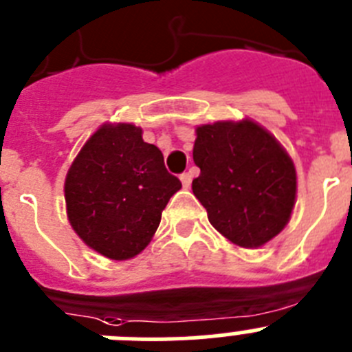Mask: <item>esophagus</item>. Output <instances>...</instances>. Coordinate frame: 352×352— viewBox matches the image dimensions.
Wrapping results in <instances>:
<instances>
[{
	"label": "esophagus",
	"mask_w": 352,
	"mask_h": 352,
	"mask_svg": "<svg viewBox=\"0 0 352 352\" xmlns=\"http://www.w3.org/2000/svg\"><path fill=\"white\" fill-rule=\"evenodd\" d=\"M179 179H182V185H183V188H188V186H190V183H192V176L188 173H183L182 176H179Z\"/></svg>",
	"instance_id": "1"
}]
</instances>
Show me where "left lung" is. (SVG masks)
I'll return each mask as SVG.
<instances>
[{
  "label": "left lung",
  "instance_id": "1",
  "mask_svg": "<svg viewBox=\"0 0 352 352\" xmlns=\"http://www.w3.org/2000/svg\"><path fill=\"white\" fill-rule=\"evenodd\" d=\"M192 190L211 226L232 245L259 248L284 231L296 204L294 162L257 121H217L195 129Z\"/></svg>",
  "mask_w": 352,
  "mask_h": 352
}]
</instances>
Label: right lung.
Masks as SVG:
<instances>
[{
    "mask_svg": "<svg viewBox=\"0 0 352 352\" xmlns=\"http://www.w3.org/2000/svg\"><path fill=\"white\" fill-rule=\"evenodd\" d=\"M179 188L160 149L142 141L141 126L107 121L84 142L67 173L68 222L100 256L132 259L148 247Z\"/></svg>",
    "mask_w": 352,
    "mask_h": 352,
    "instance_id": "1",
    "label": "right lung"
}]
</instances>
